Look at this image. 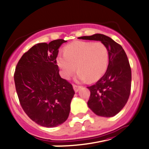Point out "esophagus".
<instances>
[{
    "label": "esophagus",
    "mask_w": 149,
    "mask_h": 149,
    "mask_svg": "<svg viewBox=\"0 0 149 149\" xmlns=\"http://www.w3.org/2000/svg\"><path fill=\"white\" fill-rule=\"evenodd\" d=\"M73 89H74L75 92H78V91L80 89V88H81V87H80V86H78L76 85H73Z\"/></svg>",
    "instance_id": "esophagus-1"
}]
</instances>
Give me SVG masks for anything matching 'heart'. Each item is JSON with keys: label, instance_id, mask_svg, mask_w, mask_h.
<instances>
[{"label": "heart", "instance_id": "heart-1", "mask_svg": "<svg viewBox=\"0 0 149 149\" xmlns=\"http://www.w3.org/2000/svg\"><path fill=\"white\" fill-rule=\"evenodd\" d=\"M108 62V49L100 42H73L64 48V54L58 55L57 57L63 78H69L77 68L78 79L89 81H95L103 76Z\"/></svg>", "mask_w": 149, "mask_h": 149}]
</instances>
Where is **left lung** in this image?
<instances>
[{
    "instance_id": "left-lung-1",
    "label": "left lung",
    "mask_w": 149,
    "mask_h": 149,
    "mask_svg": "<svg viewBox=\"0 0 149 149\" xmlns=\"http://www.w3.org/2000/svg\"><path fill=\"white\" fill-rule=\"evenodd\" d=\"M78 39L100 41L108 49L109 63L106 72L95 85L87 87L90 91L87 105L98 116H115L125 106L130 94L131 69L126 53L121 45L102 34Z\"/></svg>"
}]
</instances>
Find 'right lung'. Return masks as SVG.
<instances>
[{
  "label": "right lung",
  "instance_id": "add662e5",
  "mask_svg": "<svg viewBox=\"0 0 149 149\" xmlns=\"http://www.w3.org/2000/svg\"><path fill=\"white\" fill-rule=\"evenodd\" d=\"M67 41L39 43L25 53L18 62L14 82L19 102L26 114L46 128L60 126L68 119L75 92L59 74L58 49Z\"/></svg>",
  "mask_w": 149,
  "mask_h": 149
}]
</instances>
